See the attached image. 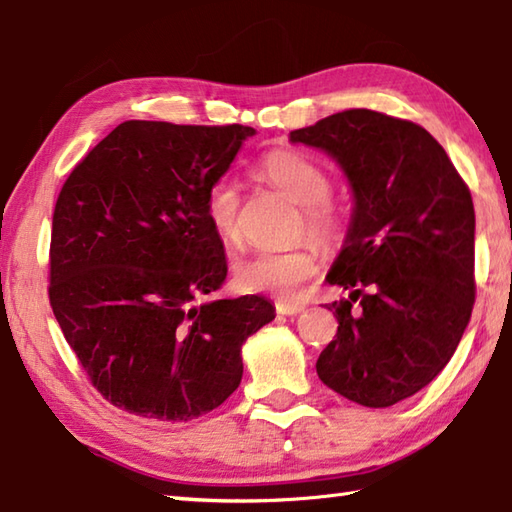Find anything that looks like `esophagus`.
Instances as JSON below:
<instances>
[{
    "label": "esophagus",
    "instance_id": "34e87169",
    "mask_svg": "<svg viewBox=\"0 0 512 512\" xmlns=\"http://www.w3.org/2000/svg\"><path fill=\"white\" fill-rule=\"evenodd\" d=\"M304 309L302 304H291V302H277L275 304V311L280 315H297Z\"/></svg>",
    "mask_w": 512,
    "mask_h": 512
}]
</instances>
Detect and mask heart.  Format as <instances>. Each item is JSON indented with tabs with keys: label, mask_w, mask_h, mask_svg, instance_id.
<instances>
[{
	"label": "heart",
	"mask_w": 512,
	"mask_h": 512,
	"mask_svg": "<svg viewBox=\"0 0 512 512\" xmlns=\"http://www.w3.org/2000/svg\"><path fill=\"white\" fill-rule=\"evenodd\" d=\"M257 174L302 206V232L322 246H336L345 235V219L329 201L333 183L320 163L295 150H273L257 163ZM239 185L232 176H219L203 194V217L212 232L235 244L241 237ZM320 273L318 253L311 246L291 250H259L239 257L232 280L244 293H266L291 300Z\"/></svg>",
	"instance_id": "heart-1"
}]
</instances>
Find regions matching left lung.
<instances>
[{
	"instance_id": "8db88e82",
	"label": "left lung",
	"mask_w": 512,
	"mask_h": 512,
	"mask_svg": "<svg viewBox=\"0 0 512 512\" xmlns=\"http://www.w3.org/2000/svg\"><path fill=\"white\" fill-rule=\"evenodd\" d=\"M291 141L331 154L356 199L329 273V284L353 291L329 304L338 333L315 362L318 376L358 405L405 401L439 376L470 322V188L430 132L380 111H338Z\"/></svg>"
}]
</instances>
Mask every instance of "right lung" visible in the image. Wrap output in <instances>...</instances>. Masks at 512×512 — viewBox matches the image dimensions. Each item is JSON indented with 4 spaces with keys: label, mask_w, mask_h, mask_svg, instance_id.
<instances>
[{
    "label": "right lung",
    "mask_w": 512,
    "mask_h": 512,
    "mask_svg": "<svg viewBox=\"0 0 512 512\" xmlns=\"http://www.w3.org/2000/svg\"><path fill=\"white\" fill-rule=\"evenodd\" d=\"M253 134L125 120L62 185L49 302L91 385L120 410L172 423L215 410L241 383V345L275 318L259 295L194 304L228 273L203 194Z\"/></svg>",
    "instance_id": "1"
}]
</instances>
